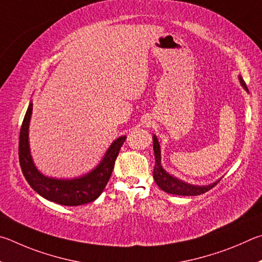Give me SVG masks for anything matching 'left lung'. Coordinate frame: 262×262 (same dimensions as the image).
I'll return each mask as SVG.
<instances>
[{
	"label": "left lung",
	"mask_w": 262,
	"mask_h": 262,
	"mask_svg": "<svg viewBox=\"0 0 262 262\" xmlns=\"http://www.w3.org/2000/svg\"><path fill=\"white\" fill-rule=\"evenodd\" d=\"M239 80L242 82V86L244 87L246 91H249L247 90L245 81L243 80L242 77H239ZM153 148L155 153V167L153 171L154 181L157 182L160 189L167 192V193L176 195H199L209 191L210 189H213V187L219 183L216 182L206 186H194L177 180L176 177L169 175L161 166V149H160V144L157 136H153Z\"/></svg>",
	"instance_id": "left-lung-1"
}]
</instances>
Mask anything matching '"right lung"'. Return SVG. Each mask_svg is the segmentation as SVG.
<instances>
[{
    "mask_svg": "<svg viewBox=\"0 0 262 262\" xmlns=\"http://www.w3.org/2000/svg\"><path fill=\"white\" fill-rule=\"evenodd\" d=\"M32 107L33 104L30 103L24 121H23L19 134V147H18L20 168L27 183L45 199L54 201L59 205L79 206L94 201L102 193L107 185L114 170L115 161L118 157L119 149L123 146L126 137H119L118 139L115 140L99 166L84 177L71 181L54 180V178L46 177L35 168L30 154L29 125Z\"/></svg>",
    "mask_w": 262,
    "mask_h": 262,
    "instance_id": "add662e5",
    "label": "right lung"
}]
</instances>
